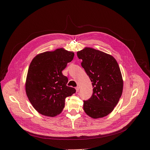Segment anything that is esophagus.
<instances>
[{"label":"esophagus","instance_id":"esophagus-1","mask_svg":"<svg viewBox=\"0 0 150 150\" xmlns=\"http://www.w3.org/2000/svg\"><path fill=\"white\" fill-rule=\"evenodd\" d=\"M76 93H78V92L79 91V88L78 87H78H76Z\"/></svg>","mask_w":150,"mask_h":150}]
</instances>
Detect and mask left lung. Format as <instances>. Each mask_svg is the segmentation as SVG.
<instances>
[{"label": "left lung", "mask_w": 150, "mask_h": 150, "mask_svg": "<svg viewBox=\"0 0 150 150\" xmlns=\"http://www.w3.org/2000/svg\"><path fill=\"white\" fill-rule=\"evenodd\" d=\"M77 55L93 87L91 97L84 101V110L92 118L106 116L114 110L122 93L119 65L112 56L93 48L85 47Z\"/></svg>", "instance_id": "8db88e82"}]
</instances>
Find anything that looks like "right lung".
Segmentation results:
<instances>
[{
  "instance_id": "obj_1",
  "label": "right lung",
  "mask_w": 150,
  "mask_h": 150,
  "mask_svg": "<svg viewBox=\"0 0 150 150\" xmlns=\"http://www.w3.org/2000/svg\"><path fill=\"white\" fill-rule=\"evenodd\" d=\"M74 53L63 48L47 51L36 56L31 61L27 75L25 92L35 110L44 116L59 115L65 105V99L76 93L67 86L68 79L62 73Z\"/></svg>"
}]
</instances>
